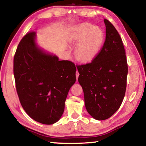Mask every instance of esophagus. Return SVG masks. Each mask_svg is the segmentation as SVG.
<instances>
[{
  "instance_id": "obj_1",
  "label": "esophagus",
  "mask_w": 146,
  "mask_h": 146,
  "mask_svg": "<svg viewBox=\"0 0 146 146\" xmlns=\"http://www.w3.org/2000/svg\"><path fill=\"white\" fill-rule=\"evenodd\" d=\"M78 76H79V73H78V71L77 70H76V80H78Z\"/></svg>"
}]
</instances>
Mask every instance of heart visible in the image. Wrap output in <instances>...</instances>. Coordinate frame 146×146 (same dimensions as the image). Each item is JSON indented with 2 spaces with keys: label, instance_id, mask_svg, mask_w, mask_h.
I'll use <instances>...</instances> for the list:
<instances>
[{
  "label": "heart",
  "instance_id": "obj_1",
  "mask_svg": "<svg viewBox=\"0 0 146 146\" xmlns=\"http://www.w3.org/2000/svg\"><path fill=\"white\" fill-rule=\"evenodd\" d=\"M105 35L98 26L82 24L76 27L71 36V41L76 46V57L83 62L93 60L100 53Z\"/></svg>",
  "mask_w": 146,
  "mask_h": 146
}]
</instances>
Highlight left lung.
<instances>
[{"label": "left lung", "mask_w": 146, "mask_h": 146, "mask_svg": "<svg viewBox=\"0 0 146 146\" xmlns=\"http://www.w3.org/2000/svg\"><path fill=\"white\" fill-rule=\"evenodd\" d=\"M104 21L106 36L102 49L91 63L77 66L86 110L98 120L108 119L119 109L125 96L128 72L120 35L110 21Z\"/></svg>", "instance_id": "obj_1"}]
</instances>
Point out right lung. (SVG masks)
Returning a JSON list of instances; mask_svg holds the SVG:
<instances>
[{
  "label": "right lung",
  "mask_w": 146,
  "mask_h": 146,
  "mask_svg": "<svg viewBox=\"0 0 146 146\" xmlns=\"http://www.w3.org/2000/svg\"><path fill=\"white\" fill-rule=\"evenodd\" d=\"M36 37L33 32L26 34L17 49L16 89L22 106L32 119L53 124L63 114L68 92L76 81V67L40 48Z\"/></svg>",
  "instance_id": "obj_1"
}]
</instances>
